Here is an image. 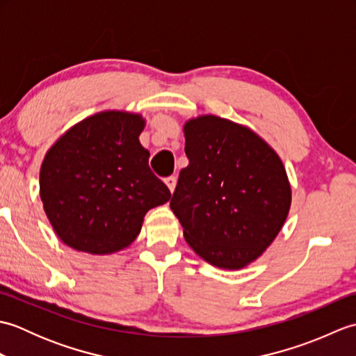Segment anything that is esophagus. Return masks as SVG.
I'll use <instances>...</instances> for the list:
<instances>
[{
	"instance_id": "esophagus-1",
	"label": "esophagus",
	"mask_w": 356,
	"mask_h": 356,
	"mask_svg": "<svg viewBox=\"0 0 356 356\" xmlns=\"http://www.w3.org/2000/svg\"><path fill=\"white\" fill-rule=\"evenodd\" d=\"M165 184H166V186H168V190L172 193L174 188H176V177H174V176L165 177Z\"/></svg>"
}]
</instances>
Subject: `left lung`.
<instances>
[{"instance_id": "1", "label": "left lung", "mask_w": 356, "mask_h": 356, "mask_svg": "<svg viewBox=\"0 0 356 356\" xmlns=\"http://www.w3.org/2000/svg\"><path fill=\"white\" fill-rule=\"evenodd\" d=\"M186 168L170 207L203 260L240 269L264 252L291 208V185L278 154L260 136L207 115L188 120Z\"/></svg>"}]
</instances>
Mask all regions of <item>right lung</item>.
<instances>
[{"mask_svg":"<svg viewBox=\"0 0 356 356\" xmlns=\"http://www.w3.org/2000/svg\"><path fill=\"white\" fill-rule=\"evenodd\" d=\"M140 115L102 111L72 127L45 154L40 195L56 236L76 251L118 252L171 193L139 142Z\"/></svg>","mask_w":356,"mask_h":356,"instance_id":"1","label":"right lung"}]
</instances>
